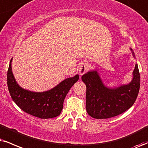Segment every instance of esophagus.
<instances>
[{"instance_id": "1", "label": "esophagus", "mask_w": 148, "mask_h": 148, "mask_svg": "<svg viewBox=\"0 0 148 148\" xmlns=\"http://www.w3.org/2000/svg\"><path fill=\"white\" fill-rule=\"evenodd\" d=\"M88 63L84 61L80 63L79 67H78L77 69V71L79 73L80 75H82L86 72L87 70H88Z\"/></svg>"}]
</instances>
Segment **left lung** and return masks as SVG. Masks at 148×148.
Masks as SVG:
<instances>
[{
    "label": "left lung",
    "mask_w": 148,
    "mask_h": 148,
    "mask_svg": "<svg viewBox=\"0 0 148 148\" xmlns=\"http://www.w3.org/2000/svg\"><path fill=\"white\" fill-rule=\"evenodd\" d=\"M132 56L133 50L130 48ZM86 86V108L95 119H108L128 110L135 102L140 88V74L137 64L132 72L130 83L117 87H108L102 81L97 68L90 70L82 76Z\"/></svg>",
    "instance_id": "8db88e82"
}]
</instances>
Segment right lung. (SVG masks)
I'll use <instances>...</instances> for the list:
<instances>
[{"mask_svg":"<svg viewBox=\"0 0 148 148\" xmlns=\"http://www.w3.org/2000/svg\"><path fill=\"white\" fill-rule=\"evenodd\" d=\"M11 60L7 71V86L13 101L21 110L40 119L59 116L69 90L79 79V75L68 77L50 90L34 92L25 89L18 84L12 72Z\"/></svg>","mask_w":148,"mask_h":148,"instance_id":"obj_1","label":"right lung"}]
</instances>
